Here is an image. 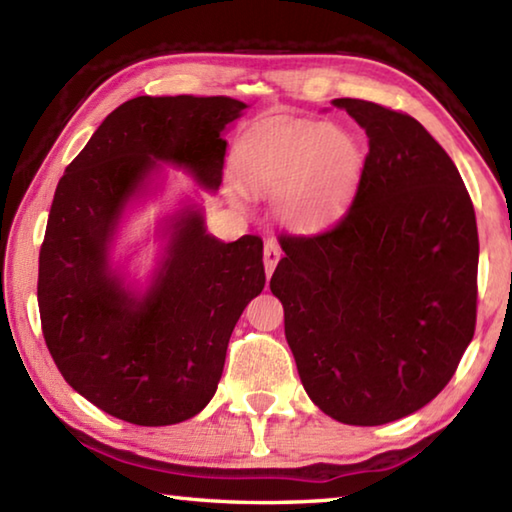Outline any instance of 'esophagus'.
Masks as SVG:
<instances>
[{
	"mask_svg": "<svg viewBox=\"0 0 512 512\" xmlns=\"http://www.w3.org/2000/svg\"><path fill=\"white\" fill-rule=\"evenodd\" d=\"M280 257H282V250H280V246H277V241H275V239H268L266 244H264V268H266V277L273 275L277 262H280Z\"/></svg>",
	"mask_w": 512,
	"mask_h": 512,
	"instance_id": "esophagus-1",
	"label": "esophagus"
}]
</instances>
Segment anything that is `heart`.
<instances>
[{
    "mask_svg": "<svg viewBox=\"0 0 512 512\" xmlns=\"http://www.w3.org/2000/svg\"><path fill=\"white\" fill-rule=\"evenodd\" d=\"M250 187L280 194L282 219L298 230L334 221L350 203L363 169L357 137L320 121H273L255 128L237 151Z\"/></svg>",
    "mask_w": 512,
    "mask_h": 512,
    "instance_id": "heart-1",
    "label": "heart"
}]
</instances>
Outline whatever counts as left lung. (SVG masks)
<instances>
[{
  "instance_id": "left-lung-1",
  "label": "left lung",
  "mask_w": 512,
  "mask_h": 512,
  "mask_svg": "<svg viewBox=\"0 0 512 512\" xmlns=\"http://www.w3.org/2000/svg\"><path fill=\"white\" fill-rule=\"evenodd\" d=\"M368 135L332 228L282 235L271 277L302 386L329 418L400 420L454 377L476 327L479 232L456 164L418 119L334 99Z\"/></svg>"
}]
</instances>
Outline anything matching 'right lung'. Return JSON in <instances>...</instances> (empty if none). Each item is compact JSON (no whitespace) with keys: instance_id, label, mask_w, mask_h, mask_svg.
Here are the masks:
<instances>
[{"instance_id":"obj_1","label":"right lung","mask_w":512,"mask_h":512,"mask_svg":"<svg viewBox=\"0 0 512 512\" xmlns=\"http://www.w3.org/2000/svg\"><path fill=\"white\" fill-rule=\"evenodd\" d=\"M244 108L189 94L121 103L56 187L38 266L42 334L67 384L119 420L164 427L205 409L232 329L264 289L262 239L223 244L194 210L173 223L167 262L142 300L108 271L119 214L155 162L180 164L219 189L221 133Z\"/></svg>"}]
</instances>
